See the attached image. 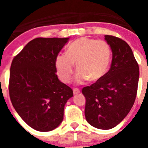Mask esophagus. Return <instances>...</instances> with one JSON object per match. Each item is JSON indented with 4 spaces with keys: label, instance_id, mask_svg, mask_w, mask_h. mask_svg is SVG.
Instances as JSON below:
<instances>
[{
    "label": "esophagus",
    "instance_id": "34e87169",
    "mask_svg": "<svg viewBox=\"0 0 148 148\" xmlns=\"http://www.w3.org/2000/svg\"><path fill=\"white\" fill-rule=\"evenodd\" d=\"M78 93H80V90L78 89H73V94L74 95H77Z\"/></svg>",
    "mask_w": 148,
    "mask_h": 148
}]
</instances>
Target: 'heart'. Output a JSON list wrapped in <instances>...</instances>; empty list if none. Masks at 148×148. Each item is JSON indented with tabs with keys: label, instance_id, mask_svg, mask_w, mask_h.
I'll list each match as a JSON object with an SVG mask.
<instances>
[{
	"label": "heart",
	"instance_id": "1",
	"mask_svg": "<svg viewBox=\"0 0 148 148\" xmlns=\"http://www.w3.org/2000/svg\"><path fill=\"white\" fill-rule=\"evenodd\" d=\"M110 58V48L106 41L81 38L69 45L66 54L57 56L55 65L60 80L69 83L75 64L78 73L75 81L78 84H83L87 80H100L108 71Z\"/></svg>",
	"mask_w": 148,
	"mask_h": 148
}]
</instances>
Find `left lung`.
<instances>
[{"label": "left lung", "instance_id": "8db88e82", "mask_svg": "<svg viewBox=\"0 0 148 148\" xmlns=\"http://www.w3.org/2000/svg\"><path fill=\"white\" fill-rule=\"evenodd\" d=\"M113 58L110 70L92 85L84 87L85 118L94 127L109 130L118 125L133 107L138 88L139 68L130 46L104 35Z\"/></svg>", "mask_w": 148, "mask_h": 148}]
</instances>
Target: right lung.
<instances>
[{
    "instance_id": "obj_1",
    "label": "right lung",
    "mask_w": 148,
    "mask_h": 148,
    "mask_svg": "<svg viewBox=\"0 0 148 148\" xmlns=\"http://www.w3.org/2000/svg\"><path fill=\"white\" fill-rule=\"evenodd\" d=\"M70 38H38L13 58L10 96L13 107L27 125L47 132L64 119V106L73 96L72 89L60 82L55 61Z\"/></svg>"
}]
</instances>
